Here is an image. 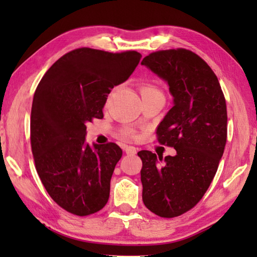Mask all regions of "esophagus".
<instances>
[{
	"label": "esophagus",
	"instance_id": "1",
	"mask_svg": "<svg viewBox=\"0 0 257 257\" xmlns=\"http://www.w3.org/2000/svg\"><path fill=\"white\" fill-rule=\"evenodd\" d=\"M124 152H125V154H128V155H135L137 153V150H136V147H134V146L125 145L124 146Z\"/></svg>",
	"mask_w": 257,
	"mask_h": 257
}]
</instances>
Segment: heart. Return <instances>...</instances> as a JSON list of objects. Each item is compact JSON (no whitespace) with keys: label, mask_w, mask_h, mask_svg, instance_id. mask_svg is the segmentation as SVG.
<instances>
[{"label":"heart","mask_w":257,"mask_h":257,"mask_svg":"<svg viewBox=\"0 0 257 257\" xmlns=\"http://www.w3.org/2000/svg\"><path fill=\"white\" fill-rule=\"evenodd\" d=\"M141 93H142V95H149V94H156V93H160L158 89L155 88V87L153 86V85H150V84H145V85H143L142 87H141ZM124 135H127V136H134V132L133 130H130V129H127V130H124V133H123Z\"/></svg>","instance_id":"heart-1"}]
</instances>
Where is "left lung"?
<instances>
[{
  "label": "left lung",
  "mask_w": 257,
  "mask_h": 257,
  "mask_svg": "<svg viewBox=\"0 0 257 257\" xmlns=\"http://www.w3.org/2000/svg\"><path fill=\"white\" fill-rule=\"evenodd\" d=\"M143 66L167 82L173 106L156 134L175 156L138 152L143 202L151 212L175 217L201 201L214 178L227 142V105L215 73L191 51L151 53Z\"/></svg>",
  "instance_id": "obj_1"
}]
</instances>
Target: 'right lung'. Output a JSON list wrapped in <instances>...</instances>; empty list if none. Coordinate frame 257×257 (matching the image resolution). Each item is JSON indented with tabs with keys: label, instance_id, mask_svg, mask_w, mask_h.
I'll use <instances>...</instances> for the list:
<instances>
[{
	"label": "right lung",
	"instance_id": "add662e5",
	"mask_svg": "<svg viewBox=\"0 0 257 257\" xmlns=\"http://www.w3.org/2000/svg\"><path fill=\"white\" fill-rule=\"evenodd\" d=\"M141 58L135 51L73 50L46 71L34 94L30 141L36 170L52 199L72 214H93L108 201L122 151L114 143L90 146L86 124L103 118L107 95Z\"/></svg>",
	"mask_w": 257,
	"mask_h": 257
}]
</instances>
